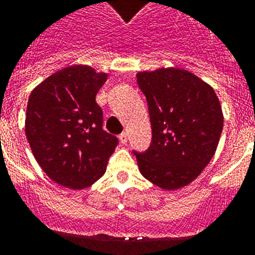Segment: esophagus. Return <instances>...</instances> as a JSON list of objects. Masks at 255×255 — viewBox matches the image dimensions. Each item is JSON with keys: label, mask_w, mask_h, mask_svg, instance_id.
Listing matches in <instances>:
<instances>
[{"label": "esophagus", "mask_w": 255, "mask_h": 255, "mask_svg": "<svg viewBox=\"0 0 255 255\" xmlns=\"http://www.w3.org/2000/svg\"><path fill=\"white\" fill-rule=\"evenodd\" d=\"M119 140H121V142L125 145V143H127L128 141V133L127 132H123V133H121V136H119Z\"/></svg>", "instance_id": "esophagus-1"}]
</instances>
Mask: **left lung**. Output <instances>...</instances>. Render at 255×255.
Instances as JSON below:
<instances>
[{
	"label": "left lung",
	"mask_w": 255,
	"mask_h": 255,
	"mask_svg": "<svg viewBox=\"0 0 255 255\" xmlns=\"http://www.w3.org/2000/svg\"><path fill=\"white\" fill-rule=\"evenodd\" d=\"M149 105L152 141L136 154L146 180L174 191L190 185L216 154L223 113L213 87L180 68L137 73Z\"/></svg>",
	"instance_id": "obj_1"
}]
</instances>
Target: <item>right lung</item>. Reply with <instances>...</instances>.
Segmentation results:
<instances>
[{"label": "right lung", "instance_id": "add662e5", "mask_svg": "<svg viewBox=\"0 0 255 255\" xmlns=\"http://www.w3.org/2000/svg\"><path fill=\"white\" fill-rule=\"evenodd\" d=\"M108 74L70 65L41 82L28 100L25 136L39 167L51 180L83 190L104 176L117 137L103 130L96 95Z\"/></svg>", "mask_w": 255, "mask_h": 255}]
</instances>
